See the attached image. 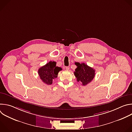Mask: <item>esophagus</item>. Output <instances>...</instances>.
Segmentation results:
<instances>
[{"instance_id": "obj_1", "label": "esophagus", "mask_w": 132, "mask_h": 132, "mask_svg": "<svg viewBox=\"0 0 132 132\" xmlns=\"http://www.w3.org/2000/svg\"><path fill=\"white\" fill-rule=\"evenodd\" d=\"M65 69H66L67 70H69V67H68V66H66V67H65Z\"/></svg>"}]
</instances>
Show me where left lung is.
I'll return each mask as SVG.
<instances>
[{
  "mask_svg": "<svg viewBox=\"0 0 132 132\" xmlns=\"http://www.w3.org/2000/svg\"><path fill=\"white\" fill-rule=\"evenodd\" d=\"M77 67L75 69L74 75L78 82L81 81L83 86L90 82L95 76V70L85 63H75Z\"/></svg>",
  "mask_w": 132,
  "mask_h": 132,
  "instance_id": "left-lung-1",
  "label": "left lung"
}]
</instances>
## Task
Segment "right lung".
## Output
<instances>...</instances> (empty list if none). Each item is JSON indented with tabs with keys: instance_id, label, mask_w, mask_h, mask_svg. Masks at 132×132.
Returning a JSON list of instances; mask_svg holds the SVG:
<instances>
[{
	"instance_id": "add662e5",
	"label": "right lung",
	"mask_w": 132,
	"mask_h": 132,
	"mask_svg": "<svg viewBox=\"0 0 132 132\" xmlns=\"http://www.w3.org/2000/svg\"><path fill=\"white\" fill-rule=\"evenodd\" d=\"M55 62L50 61L38 70V73L42 81L48 85H52L53 80L57 77L58 73L62 68L56 66Z\"/></svg>"
}]
</instances>
